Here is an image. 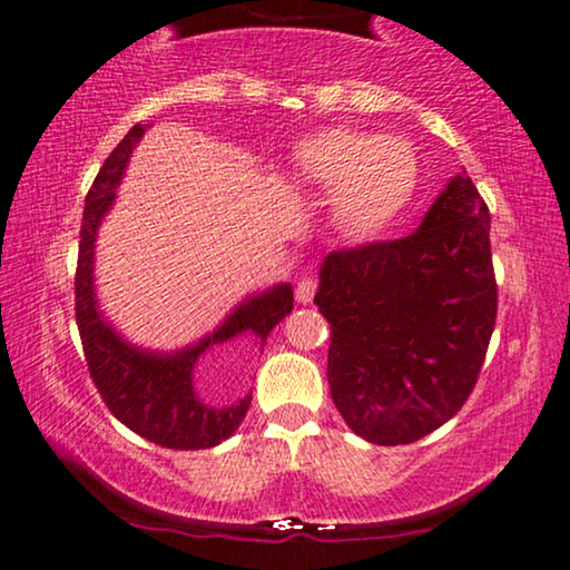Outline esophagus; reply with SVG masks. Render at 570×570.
I'll return each instance as SVG.
<instances>
[{
  "mask_svg": "<svg viewBox=\"0 0 570 570\" xmlns=\"http://www.w3.org/2000/svg\"><path fill=\"white\" fill-rule=\"evenodd\" d=\"M315 289H318V281H315L313 276H305L297 284V302H302V305H307L309 299L315 297Z\"/></svg>",
  "mask_w": 570,
  "mask_h": 570,
  "instance_id": "34e87169",
  "label": "esophagus"
}]
</instances>
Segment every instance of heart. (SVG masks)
Returning a JSON list of instances; mask_svg holds the SVG:
<instances>
[{
	"label": "heart",
	"instance_id": "1",
	"mask_svg": "<svg viewBox=\"0 0 570 570\" xmlns=\"http://www.w3.org/2000/svg\"><path fill=\"white\" fill-rule=\"evenodd\" d=\"M292 176L313 189H328V213L347 236H373L413 197L417 155L400 136H379L331 126L302 139L289 157Z\"/></svg>",
	"mask_w": 570,
	"mask_h": 570
}]
</instances>
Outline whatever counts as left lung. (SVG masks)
I'll list each match as a JSON object with an SVG mask.
<instances>
[{
    "mask_svg": "<svg viewBox=\"0 0 570 570\" xmlns=\"http://www.w3.org/2000/svg\"><path fill=\"white\" fill-rule=\"evenodd\" d=\"M315 305L331 323V397L357 436L394 446L444 426L497 318L489 207L471 178H452L410 236L326 255Z\"/></svg>",
    "mask_w": 570,
    "mask_h": 570,
    "instance_id": "left-lung-1",
    "label": "left lung"
}]
</instances>
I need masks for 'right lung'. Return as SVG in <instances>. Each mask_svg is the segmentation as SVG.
<instances>
[{
  "label": "right lung",
  "instance_id": "obj_1",
  "mask_svg": "<svg viewBox=\"0 0 570 570\" xmlns=\"http://www.w3.org/2000/svg\"><path fill=\"white\" fill-rule=\"evenodd\" d=\"M144 128L147 126H134L124 136L86 194L76 268V323L94 386L124 426L168 450H207L239 429L252 394L236 405H207L194 392V365L213 344H223L239 334L255 336L263 344L271 331L292 313L294 292L289 284H278L257 297H249L223 321L218 331L194 347L170 355L131 347L124 336L115 334L94 297V239L105 213L112 207L115 189L124 178L128 157L139 144Z\"/></svg>",
  "mask_w": 570,
  "mask_h": 570
}]
</instances>
